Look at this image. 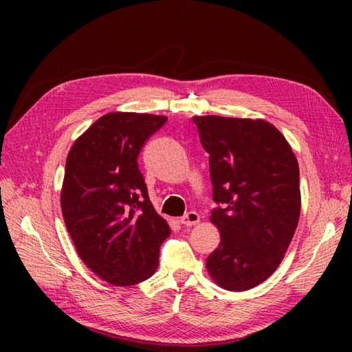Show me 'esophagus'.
I'll return each instance as SVG.
<instances>
[{
    "label": "esophagus",
    "mask_w": 352,
    "mask_h": 352,
    "mask_svg": "<svg viewBox=\"0 0 352 352\" xmlns=\"http://www.w3.org/2000/svg\"><path fill=\"white\" fill-rule=\"evenodd\" d=\"M180 222L183 223L184 227H192V226H197L199 222V214L197 212H189L188 214H184L183 218L180 219Z\"/></svg>",
    "instance_id": "1"
}]
</instances>
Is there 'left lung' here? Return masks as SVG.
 Returning <instances> with one entry per match:
<instances>
[{
    "label": "left lung",
    "mask_w": 352,
    "mask_h": 352,
    "mask_svg": "<svg viewBox=\"0 0 352 352\" xmlns=\"http://www.w3.org/2000/svg\"><path fill=\"white\" fill-rule=\"evenodd\" d=\"M210 155V222L221 242L207 258L222 289L256 287L280 266L300 221V166L286 138L265 121L193 116Z\"/></svg>",
    "instance_id": "left-lung-1"
}]
</instances>
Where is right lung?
Masks as SVG:
<instances>
[{"mask_svg":"<svg viewBox=\"0 0 352 352\" xmlns=\"http://www.w3.org/2000/svg\"><path fill=\"white\" fill-rule=\"evenodd\" d=\"M166 116L111 111L74 142L60 193L78 257L113 286L145 281L159 266L168 222L148 197L138 155Z\"/></svg>","mask_w":352,"mask_h":352,"instance_id":"right-lung-1","label":"right lung"}]
</instances>
